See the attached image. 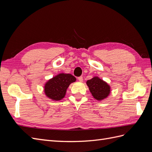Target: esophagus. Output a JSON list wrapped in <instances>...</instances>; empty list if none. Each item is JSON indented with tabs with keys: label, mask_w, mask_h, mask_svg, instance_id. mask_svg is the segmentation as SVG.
Segmentation results:
<instances>
[{
	"label": "esophagus",
	"mask_w": 152,
	"mask_h": 152,
	"mask_svg": "<svg viewBox=\"0 0 152 152\" xmlns=\"http://www.w3.org/2000/svg\"><path fill=\"white\" fill-rule=\"evenodd\" d=\"M78 80H79L80 82H83V77H79V78H78Z\"/></svg>",
	"instance_id": "1"
}]
</instances>
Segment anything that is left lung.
Segmentation results:
<instances>
[{"label": "left lung", "mask_w": 152, "mask_h": 152, "mask_svg": "<svg viewBox=\"0 0 152 152\" xmlns=\"http://www.w3.org/2000/svg\"><path fill=\"white\" fill-rule=\"evenodd\" d=\"M86 84L89 87L92 96L98 101H102L107 98L110 94V86L98 77L96 76L88 80Z\"/></svg>", "instance_id": "1"}]
</instances>
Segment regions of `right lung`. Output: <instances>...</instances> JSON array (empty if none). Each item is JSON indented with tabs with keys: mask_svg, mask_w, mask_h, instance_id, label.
I'll list each match as a JSON object with an SVG mask.
<instances>
[{
	"mask_svg": "<svg viewBox=\"0 0 152 152\" xmlns=\"http://www.w3.org/2000/svg\"><path fill=\"white\" fill-rule=\"evenodd\" d=\"M75 81L76 78L71 74L59 73L45 84V94L52 100H61L65 96L66 89L70 84Z\"/></svg>",
	"mask_w": 152,
	"mask_h": 152,
	"instance_id": "1",
	"label": "right lung"
}]
</instances>
